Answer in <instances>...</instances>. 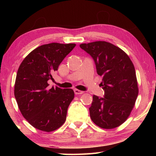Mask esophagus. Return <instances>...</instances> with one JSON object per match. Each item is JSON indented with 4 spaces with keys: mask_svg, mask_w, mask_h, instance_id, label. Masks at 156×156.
I'll use <instances>...</instances> for the list:
<instances>
[{
    "mask_svg": "<svg viewBox=\"0 0 156 156\" xmlns=\"http://www.w3.org/2000/svg\"><path fill=\"white\" fill-rule=\"evenodd\" d=\"M74 93L76 95H79V94H83L84 92L83 91L78 90V89H74Z\"/></svg>",
    "mask_w": 156,
    "mask_h": 156,
    "instance_id": "1",
    "label": "esophagus"
}]
</instances>
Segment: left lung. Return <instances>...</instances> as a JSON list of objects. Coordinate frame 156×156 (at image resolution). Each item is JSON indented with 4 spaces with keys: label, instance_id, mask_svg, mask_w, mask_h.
<instances>
[{
    "label": "left lung",
    "instance_id": "8db88e82",
    "mask_svg": "<svg viewBox=\"0 0 156 156\" xmlns=\"http://www.w3.org/2000/svg\"><path fill=\"white\" fill-rule=\"evenodd\" d=\"M80 47L94 58L105 90V98L93 96L91 119L100 128L118 127L130 115L138 95L133 62L123 50L106 41L83 43Z\"/></svg>",
    "mask_w": 156,
    "mask_h": 156
}]
</instances>
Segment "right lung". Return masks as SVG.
I'll return each instance as SVG.
<instances>
[{
    "instance_id": "obj_1",
    "label": "right lung",
    "mask_w": 156,
    "mask_h": 156,
    "mask_svg": "<svg viewBox=\"0 0 156 156\" xmlns=\"http://www.w3.org/2000/svg\"><path fill=\"white\" fill-rule=\"evenodd\" d=\"M76 44L52 43L31 51L18 68L14 96L27 122L38 130L51 132L65 123L67 109L74 98L72 89L49 87L51 73L74 48Z\"/></svg>"
}]
</instances>
